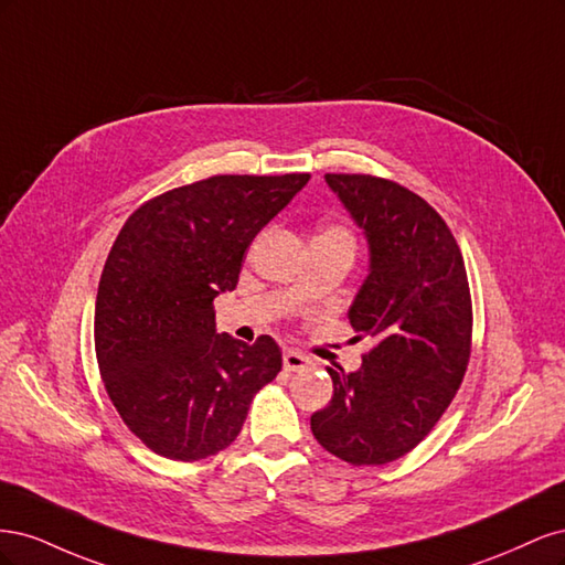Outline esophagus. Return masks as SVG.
<instances>
[{
    "mask_svg": "<svg viewBox=\"0 0 565 565\" xmlns=\"http://www.w3.org/2000/svg\"><path fill=\"white\" fill-rule=\"evenodd\" d=\"M309 355H303V353H299V351H292V349H287L285 353H282V365H285V370L287 372H299V370H306L309 367Z\"/></svg>",
    "mask_w": 565,
    "mask_h": 565,
    "instance_id": "obj_1",
    "label": "esophagus"
}]
</instances>
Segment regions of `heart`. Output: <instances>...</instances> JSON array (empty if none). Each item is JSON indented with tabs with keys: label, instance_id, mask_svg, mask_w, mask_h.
<instances>
[{
	"label": "heart",
	"instance_id": "heart-1",
	"mask_svg": "<svg viewBox=\"0 0 565 565\" xmlns=\"http://www.w3.org/2000/svg\"><path fill=\"white\" fill-rule=\"evenodd\" d=\"M320 235L339 237V241H347V243H351V245H353V237H351V233H349L347 228H341V226H330V228H324Z\"/></svg>",
	"mask_w": 565,
	"mask_h": 565
}]
</instances>
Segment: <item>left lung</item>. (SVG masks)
I'll return each mask as SVG.
<instances>
[{
  "label": "left lung",
  "mask_w": 565,
  "mask_h": 565,
  "mask_svg": "<svg viewBox=\"0 0 565 565\" xmlns=\"http://www.w3.org/2000/svg\"><path fill=\"white\" fill-rule=\"evenodd\" d=\"M324 179L370 243V276L349 320L372 349L361 370L328 367L334 393L311 431L349 465L380 467L419 446L465 380L469 278L448 224L409 188L372 174Z\"/></svg>",
  "instance_id": "1"
}]
</instances>
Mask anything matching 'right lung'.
Masks as SVG:
<instances>
[{
  "label": "right lung",
  "mask_w": 565,
  "mask_h": 565,
  "mask_svg": "<svg viewBox=\"0 0 565 565\" xmlns=\"http://www.w3.org/2000/svg\"><path fill=\"white\" fill-rule=\"evenodd\" d=\"M311 174H218L134 210L100 273L94 347L108 398L143 446L198 461L241 434L282 353L216 334L214 299L231 292L252 241Z\"/></svg>",
  "instance_id": "obj_1"
}]
</instances>
